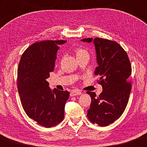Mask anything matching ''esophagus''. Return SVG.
Returning <instances> with one entry per match:
<instances>
[{"instance_id":"obj_1","label":"esophagus","mask_w":147,"mask_h":147,"mask_svg":"<svg viewBox=\"0 0 147 147\" xmlns=\"http://www.w3.org/2000/svg\"><path fill=\"white\" fill-rule=\"evenodd\" d=\"M81 94L82 93H81L79 90H74L70 92V96H78V95H81Z\"/></svg>"}]
</instances>
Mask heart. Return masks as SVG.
Here are the masks:
<instances>
[{
	"label": "heart",
	"instance_id": "b5f03b06",
	"mask_svg": "<svg viewBox=\"0 0 147 147\" xmlns=\"http://www.w3.org/2000/svg\"><path fill=\"white\" fill-rule=\"evenodd\" d=\"M75 53L77 58L81 56H84V55H88V52L86 51L85 49H82V48H77L75 50Z\"/></svg>",
	"mask_w": 147,
	"mask_h": 147
}]
</instances>
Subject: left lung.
Masks as SVG:
<instances>
[{"mask_svg":"<svg viewBox=\"0 0 147 147\" xmlns=\"http://www.w3.org/2000/svg\"><path fill=\"white\" fill-rule=\"evenodd\" d=\"M81 42H93L98 66L94 71L102 92H87L91 97L87 117L94 124L107 126L119 119L128 104L131 84L128 82L131 66L128 55L118 43L102 38H85Z\"/></svg>","mask_w":147,"mask_h":147,"instance_id":"left-lung-1","label":"left lung"}]
</instances>
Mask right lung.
I'll return each mask as SVG.
<instances>
[{
  "label": "right lung",
  "mask_w": 147,
  "mask_h": 147,
  "mask_svg": "<svg viewBox=\"0 0 147 147\" xmlns=\"http://www.w3.org/2000/svg\"><path fill=\"white\" fill-rule=\"evenodd\" d=\"M66 40L36 42L25 50L18 69V88L28 117L45 128L60 123L64 117L69 93L54 88L46 81L54 70L57 53Z\"/></svg>",
  "instance_id": "right-lung-1"
}]
</instances>
